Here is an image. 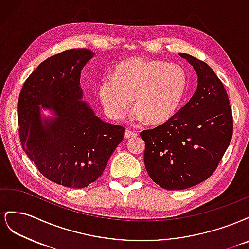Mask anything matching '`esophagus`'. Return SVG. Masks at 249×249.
I'll return each instance as SVG.
<instances>
[{
	"label": "esophagus",
	"mask_w": 249,
	"mask_h": 249,
	"mask_svg": "<svg viewBox=\"0 0 249 249\" xmlns=\"http://www.w3.org/2000/svg\"><path fill=\"white\" fill-rule=\"evenodd\" d=\"M137 135H138V134H137L136 132H133V131H131V130H126L125 133H124V137H125L126 139H129V138L136 137Z\"/></svg>",
	"instance_id": "esophagus-1"
}]
</instances>
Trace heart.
<instances>
[{
    "instance_id": "1",
    "label": "heart",
    "mask_w": 249,
    "mask_h": 249,
    "mask_svg": "<svg viewBox=\"0 0 249 249\" xmlns=\"http://www.w3.org/2000/svg\"><path fill=\"white\" fill-rule=\"evenodd\" d=\"M186 87L187 73L182 66L136 57L120 62L113 77L103 78L97 95L106 114L114 119L124 115L134 96L135 116L158 124L176 114Z\"/></svg>"
}]
</instances>
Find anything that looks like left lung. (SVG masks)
I'll use <instances>...</instances> for the list:
<instances>
[{"label":"left lung","mask_w":249,"mask_h":249,"mask_svg":"<svg viewBox=\"0 0 249 249\" xmlns=\"http://www.w3.org/2000/svg\"><path fill=\"white\" fill-rule=\"evenodd\" d=\"M186 59L198 77L196 91L169 120L140 133L148 176L166 190H183L213 175L232 136L231 108L222 82L201 60Z\"/></svg>","instance_id":"8db88e82"}]
</instances>
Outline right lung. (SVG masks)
Returning <instances> with one entry per match:
<instances>
[{"label": "right lung", "instance_id": "add662e5", "mask_svg": "<svg viewBox=\"0 0 249 249\" xmlns=\"http://www.w3.org/2000/svg\"><path fill=\"white\" fill-rule=\"evenodd\" d=\"M93 55L72 49L44 60L24 83L18 102L22 149L42 176L76 189L102 176L125 131L103 122L81 101V71ZM40 107L56 117L42 121Z\"/></svg>", "mask_w": 249, "mask_h": 249}]
</instances>
